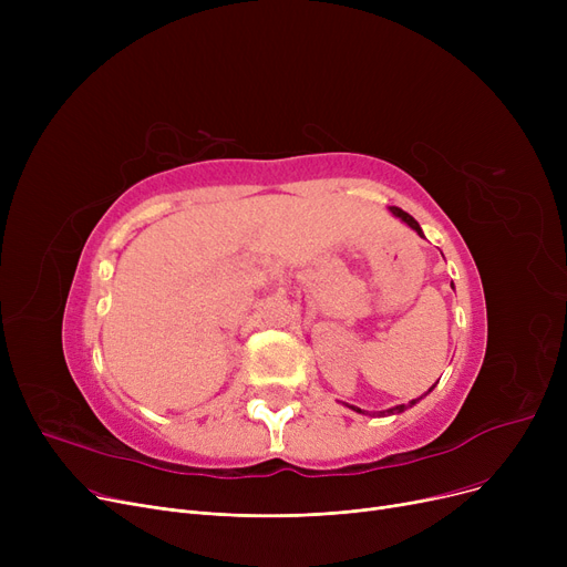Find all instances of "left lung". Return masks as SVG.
<instances>
[{
	"instance_id": "left-lung-1",
	"label": "left lung",
	"mask_w": 567,
	"mask_h": 567,
	"mask_svg": "<svg viewBox=\"0 0 567 567\" xmlns=\"http://www.w3.org/2000/svg\"><path fill=\"white\" fill-rule=\"evenodd\" d=\"M391 212H393L398 218H402V220H404V223H406L411 229H415V231H419V234L423 236V229H421V225L415 223V220H413V218H411L406 212H402L400 206H391ZM432 389H434V385H432ZM432 389H430V391H432ZM411 404H415V402H409V404H400V406H395V409H389V411H385V413H400V411H404V409H406V406H411ZM351 409H353V411H359V413H365V411L355 409V406H351Z\"/></svg>"
}]
</instances>
